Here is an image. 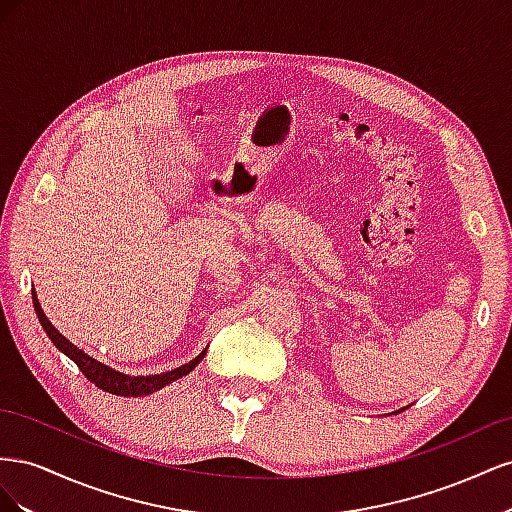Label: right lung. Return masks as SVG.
<instances>
[{
  "mask_svg": "<svg viewBox=\"0 0 512 512\" xmlns=\"http://www.w3.org/2000/svg\"><path fill=\"white\" fill-rule=\"evenodd\" d=\"M32 299H34V307H36V314H38V320L42 324V329L46 331V335H49V339L55 344V348L64 352L68 359H72L76 365H79V369L83 371L85 378L89 382H94L98 389H102L106 393L121 395V397L151 395L153 391H160L162 386L175 382V380H179L183 376H188L190 371L200 361H203L205 354H207V348H205L190 363H185V365H181V367H177L173 371H164V374H156V376H126V374H121V371H115L113 367H108V365L96 361L94 356H89L87 352H83L81 348H76L72 342H68V339L53 327L51 320L46 318V314L42 312L40 301L36 297V290L32 292Z\"/></svg>",
  "mask_w": 512,
  "mask_h": 512,
  "instance_id": "obj_1",
  "label": "right lung"
}]
</instances>
